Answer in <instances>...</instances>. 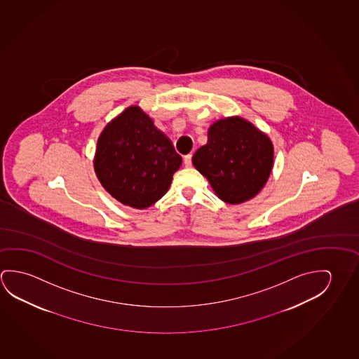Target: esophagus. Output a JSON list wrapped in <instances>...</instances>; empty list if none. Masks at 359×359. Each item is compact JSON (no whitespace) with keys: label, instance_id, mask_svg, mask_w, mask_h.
I'll return each mask as SVG.
<instances>
[{"label":"esophagus","instance_id":"esophagus-1","mask_svg":"<svg viewBox=\"0 0 359 359\" xmlns=\"http://www.w3.org/2000/svg\"><path fill=\"white\" fill-rule=\"evenodd\" d=\"M183 162H184L186 167H191L192 165V154H186L184 158H183Z\"/></svg>","mask_w":359,"mask_h":359}]
</instances>
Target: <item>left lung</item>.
Wrapping results in <instances>:
<instances>
[{"label": "left lung", "instance_id": "obj_1", "mask_svg": "<svg viewBox=\"0 0 359 359\" xmlns=\"http://www.w3.org/2000/svg\"><path fill=\"white\" fill-rule=\"evenodd\" d=\"M273 143L264 132L241 116L213 122L208 140L192 157L217 197L239 205L259 194L273 168Z\"/></svg>", "mask_w": 359, "mask_h": 359}]
</instances>
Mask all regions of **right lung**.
Instances as JSON below:
<instances>
[{
    "label": "right lung",
    "mask_w": 359,
    "mask_h": 359,
    "mask_svg": "<svg viewBox=\"0 0 359 359\" xmlns=\"http://www.w3.org/2000/svg\"><path fill=\"white\" fill-rule=\"evenodd\" d=\"M181 165L171 140L140 106H130L109 121L97 140L93 158L102 187L136 210L162 198Z\"/></svg>",
    "instance_id": "obj_1"
}]
</instances>
